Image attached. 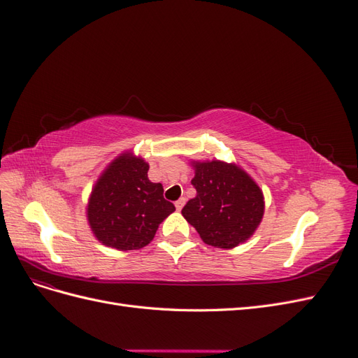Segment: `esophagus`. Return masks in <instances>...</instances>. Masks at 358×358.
<instances>
[{"label":"esophagus","instance_id":"obj_1","mask_svg":"<svg viewBox=\"0 0 358 358\" xmlns=\"http://www.w3.org/2000/svg\"><path fill=\"white\" fill-rule=\"evenodd\" d=\"M183 204H185V199H179L176 203H175V206H176V209L178 210H182V208H183Z\"/></svg>","mask_w":358,"mask_h":358}]
</instances>
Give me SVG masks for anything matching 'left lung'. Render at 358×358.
Returning <instances> with one entry per match:
<instances>
[{"label": "left lung", "instance_id": "obj_1", "mask_svg": "<svg viewBox=\"0 0 358 358\" xmlns=\"http://www.w3.org/2000/svg\"><path fill=\"white\" fill-rule=\"evenodd\" d=\"M197 196L182 215L215 248L233 249L252 237L263 221L264 196L257 182L234 162L191 161Z\"/></svg>", "mask_w": 358, "mask_h": 358}]
</instances>
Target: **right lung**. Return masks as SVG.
Instances as JSON below:
<instances>
[{"label": "right lung", "instance_id": "obj_1", "mask_svg": "<svg viewBox=\"0 0 358 358\" xmlns=\"http://www.w3.org/2000/svg\"><path fill=\"white\" fill-rule=\"evenodd\" d=\"M149 164L133 152L119 154L92 187L86 220L94 237L117 251H134L152 242L159 224L175 206L161 183L148 178Z\"/></svg>", "mask_w": 358, "mask_h": 358}]
</instances>
